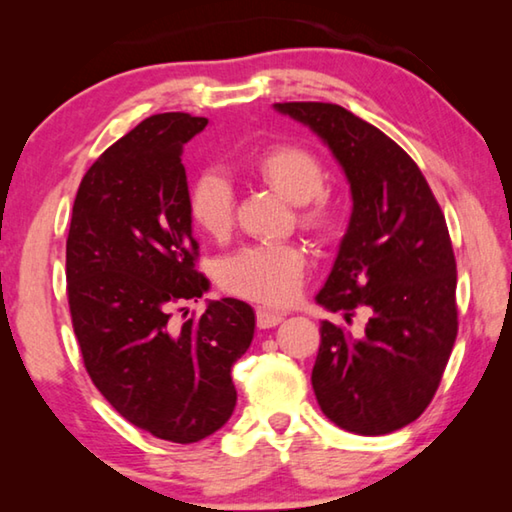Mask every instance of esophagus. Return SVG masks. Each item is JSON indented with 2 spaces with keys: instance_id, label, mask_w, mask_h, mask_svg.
<instances>
[{
  "instance_id": "esophagus-1",
  "label": "esophagus",
  "mask_w": 512,
  "mask_h": 512,
  "mask_svg": "<svg viewBox=\"0 0 512 512\" xmlns=\"http://www.w3.org/2000/svg\"><path fill=\"white\" fill-rule=\"evenodd\" d=\"M282 318H284V314H280V311H273V309H266V307L257 309V327L259 329H268V327L280 325Z\"/></svg>"
}]
</instances>
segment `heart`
<instances>
[{
    "label": "heart",
    "mask_w": 512,
    "mask_h": 512,
    "mask_svg": "<svg viewBox=\"0 0 512 512\" xmlns=\"http://www.w3.org/2000/svg\"><path fill=\"white\" fill-rule=\"evenodd\" d=\"M248 169L277 194L296 203L300 228L311 237L327 241L339 235L348 205L345 198L325 187L327 169L318 155L302 144L282 142L257 151ZM187 210L205 235L223 239L235 221V189L219 171H201L187 189ZM307 257L293 244H253L225 257L219 282L235 296L287 305L302 284Z\"/></svg>",
    "instance_id": "heart-1"
}]
</instances>
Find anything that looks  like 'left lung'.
Wrapping results in <instances>:
<instances>
[{
    "mask_svg": "<svg viewBox=\"0 0 512 512\" xmlns=\"http://www.w3.org/2000/svg\"><path fill=\"white\" fill-rule=\"evenodd\" d=\"M275 110L309 126L348 176L352 216L318 305L363 334L320 323L311 370L329 420L359 436H384L418 420L452 354L456 259L445 214L402 146L336 103L289 101Z\"/></svg>",
    "mask_w": 512,
    "mask_h": 512,
    "instance_id": "8db88e82",
    "label": "left lung"
}]
</instances>
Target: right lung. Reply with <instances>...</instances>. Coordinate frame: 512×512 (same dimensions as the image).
I'll use <instances>...</instances> for the list:
<instances>
[{
    "mask_svg": "<svg viewBox=\"0 0 512 512\" xmlns=\"http://www.w3.org/2000/svg\"><path fill=\"white\" fill-rule=\"evenodd\" d=\"M205 126L187 112L137 124L83 176L67 235L69 314L92 384L121 418L180 445L230 420V370L255 334V311L237 298L171 323L173 307L210 287L180 160Z\"/></svg>",
    "mask_w": 512,
    "mask_h": 512,
    "instance_id": "right-lung-1",
    "label": "right lung"
}]
</instances>
